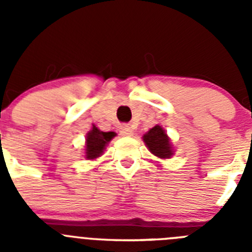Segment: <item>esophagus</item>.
I'll use <instances>...</instances> for the list:
<instances>
[{
	"mask_svg": "<svg viewBox=\"0 0 252 252\" xmlns=\"http://www.w3.org/2000/svg\"><path fill=\"white\" fill-rule=\"evenodd\" d=\"M132 132V128H131L130 126H127V125H124V126L120 127V133H121L122 136H131Z\"/></svg>",
	"mask_w": 252,
	"mask_h": 252,
	"instance_id": "esophagus-1",
	"label": "esophagus"
}]
</instances>
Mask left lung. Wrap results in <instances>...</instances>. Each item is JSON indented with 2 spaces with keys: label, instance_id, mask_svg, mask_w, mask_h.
Returning a JSON list of instances; mask_svg holds the SVG:
<instances>
[{
  "label": "left lung",
  "instance_id": "1",
  "mask_svg": "<svg viewBox=\"0 0 252 252\" xmlns=\"http://www.w3.org/2000/svg\"><path fill=\"white\" fill-rule=\"evenodd\" d=\"M144 141H145L146 146L149 150L157 155V157L161 158V159H166L170 158L173 151H171V146L169 144V139L166 136L165 131L162 130L161 126L157 125L153 128L149 130L148 133L144 135Z\"/></svg>",
  "mask_w": 252,
  "mask_h": 252
}]
</instances>
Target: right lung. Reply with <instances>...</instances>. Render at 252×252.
I'll list each match as a JSON object with an SVG mask.
<instances>
[{
  "label": "right lung",
  "mask_w": 252,
  "mask_h": 252,
  "mask_svg": "<svg viewBox=\"0 0 252 252\" xmlns=\"http://www.w3.org/2000/svg\"><path fill=\"white\" fill-rule=\"evenodd\" d=\"M115 132H103V131L98 130V128L93 126L92 130L87 135V142H86V158L87 159H95L98 158L102 153H103L104 146L111 141Z\"/></svg>",
  "instance_id": "right-lung-1"
}]
</instances>
